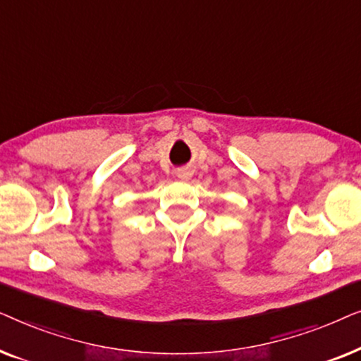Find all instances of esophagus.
Returning <instances> with one entry per match:
<instances>
[{
  "label": "esophagus",
  "instance_id": "34e87169",
  "mask_svg": "<svg viewBox=\"0 0 361 361\" xmlns=\"http://www.w3.org/2000/svg\"><path fill=\"white\" fill-rule=\"evenodd\" d=\"M177 177L182 180H189L192 177V172L189 169H180L179 172H177Z\"/></svg>",
  "mask_w": 361,
  "mask_h": 361
}]
</instances>
